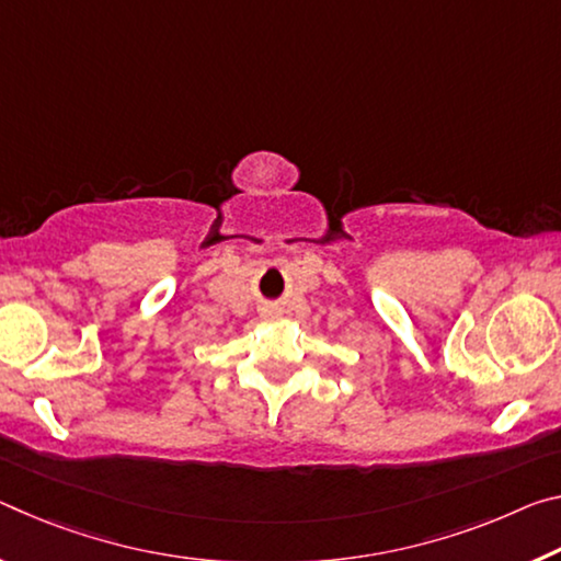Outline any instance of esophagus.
<instances>
[{
    "instance_id": "1",
    "label": "esophagus",
    "mask_w": 561,
    "mask_h": 561,
    "mask_svg": "<svg viewBox=\"0 0 561 561\" xmlns=\"http://www.w3.org/2000/svg\"><path fill=\"white\" fill-rule=\"evenodd\" d=\"M264 317H279L282 312H279V309L277 307H274V305H270V307H264V312H262Z\"/></svg>"
}]
</instances>
